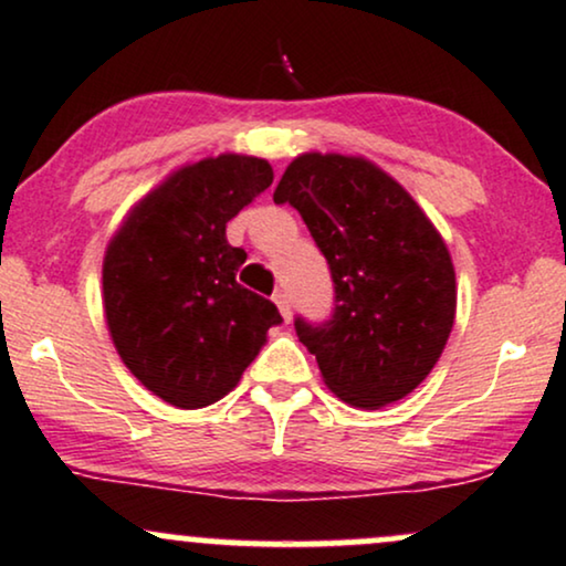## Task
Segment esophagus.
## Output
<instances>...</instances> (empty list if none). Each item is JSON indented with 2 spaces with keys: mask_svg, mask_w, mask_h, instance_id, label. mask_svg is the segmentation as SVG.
Returning a JSON list of instances; mask_svg holds the SVG:
<instances>
[{
  "mask_svg": "<svg viewBox=\"0 0 566 566\" xmlns=\"http://www.w3.org/2000/svg\"><path fill=\"white\" fill-rule=\"evenodd\" d=\"M272 302H275L277 312H281V317L285 319V323H291V298H289V294H283V291H277V294L272 296Z\"/></svg>",
  "mask_w": 566,
  "mask_h": 566,
  "instance_id": "obj_1",
  "label": "esophagus"
}]
</instances>
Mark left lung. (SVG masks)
Wrapping results in <instances>:
<instances>
[{
    "mask_svg": "<svg viewBox=\"0 0 566 566\" xmlns=\"http://www.w3.org/2000/svg\"><path fill=\"white\" fill-rule=\"evenodd\" d=\"M272 199L298 209L331 264L333 317H296L325 386L359 409L403 399L441 359L457 315L441 233L407 188L365 157L298 155Z\"/></svg>",
    "mask_w": 566,
    "mask_h": 566,
    "instance_id": "left-lung-1",
    "label": "left lung"
}]
</instances>
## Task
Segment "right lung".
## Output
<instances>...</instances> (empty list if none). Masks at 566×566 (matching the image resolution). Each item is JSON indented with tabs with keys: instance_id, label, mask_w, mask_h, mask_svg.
Segmentation results:
<instances>
[{
	"instance_id": "obj_1",
	"label": "right lung",
	"mask_w": 566,
	"mask_h": 566,
	"mask_svg": "<svg viewBox=\"0 0 566 566\" xmlns=\"http://www.w3.org/2000/svg\"><path fill=\"white\" fill-rule=\"evenodd\" d=\"M272 184L268 159L220 155L178 167L109 241L102 302L123 365L178 409H201L239 386L281 325L277 306L235 283L247 251L228 220Z\"/></svg>"
}]
</instances>
